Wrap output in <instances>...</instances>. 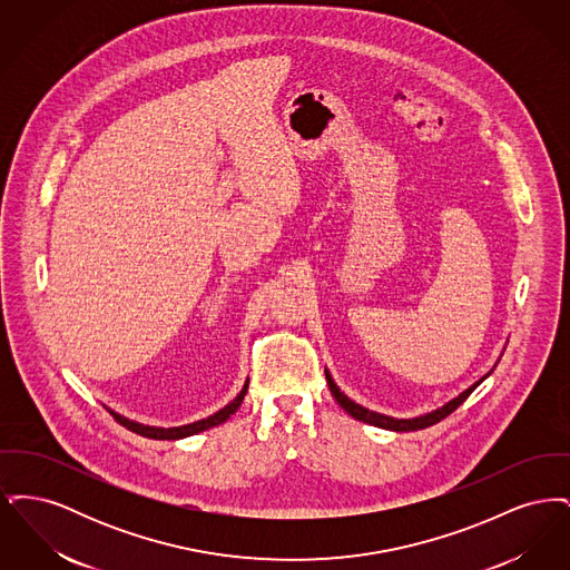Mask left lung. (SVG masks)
Segmentation results:
<instances>
[{"mask_svg": "<svg viewBox=\"0 0 570 570\" xmlns=\"http://www.w3.org/2000/svg\"><path fill=\"white\" fill-rule=\"evenodd\" d=\"M495 367V365H493ZM493 370H489L488 374L483 376V379L476 380L474 384H470L465 391H461L458 397H453V400H449L446 404H442L440 407H435L432 412H425V414H419V416H410V419H397V416H389V414H382V412H374V410H370V407L361 406V404H356L353 402L337 384H335V380L331 376V372L325 367V376L326 384H328V389H331V395L335 397V402L340 404V406L344 407L353 419L356 421H363V423H370V425H374V428H380V430H389V432H416V430H425V428H432L435 423H440L442 419H446L453 410H458V407L468 400V395L483 382V380L489 379V374H491Z\"/></svg>", "mask_w": 570, "mask_h": 570, "instance_id": "1", "label": "left lung"}]
</instances>
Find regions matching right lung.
Masks as SVG:
<instances>
[{"mask_svg": "<svg viewBox=\"0 0 570 570\" xmlns=\"http://www.w3.org/2000/svg\"><path fill=\"white\" fill-rule=\"evenodd\" d=\"M247 384H249V379L245 380L244 389L237 393V397L235 400H230L226 406L222 407V410H217L214 412L212 416H207V419H200V421H194V423H188V425H179V428H156V425H145V423H138V421H132V419H128V416H124V414H119V412H115V410H109L110 414L124 425V428H128L130 432H135L138 435H145V438H151V440H181V438H188V435L200 434V432H205V430H212V428H217V425H222V423H226L239 406H242V402H244L245 393H247Z\"/></svg>", "mask_w": 570, "mask_h": 570, "instance_id": "obj_1", "label": "right lung"}]
</instances>
